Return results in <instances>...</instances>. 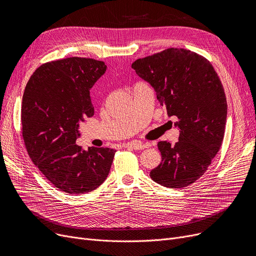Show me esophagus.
Masks as SVG:
<instances>
[{
	"instance_id": "esophagus-1",
	"label": "esophagus",
	"mask_w": 256,
	"mask_h": 256,
	"mask_svg": "<svg viewBox=\"0 0 256 256\" xmlns=\"http://www.w3.org/2000/svg\"><path fill=\"white\" fill-rule=\"evenodd\" d=\"M150 143H141L139 141H132V142H128L126 144H124V147H130V148L136 150H141L144 148H147L150 147Z\"/></svg>"
}]
</instances>
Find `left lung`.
<instances>
[{"mask_svg": "<svg viewBox=\"0 0 256 256\" xmlns=\"http://www.w3.org/2000/svg\"><path fill=\"white\" fill-rule=\"evenodd\" d=\"M148 82L169 116H176L178 141L158 143L162 162L150 171L156 182L184 188L204 176L224 138L227 102L210 62L184 48H171L132 64Z\"/></svg>", "mask_w": 256, "mask_h": 256, "instance_id": "1", "label": "left lung"}]
</instances>
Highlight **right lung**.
<instances>
[{"label": "right lung", "mask_w": 256, "mask_h": 256, "mask_svg": "<svg viewBox=\"0 0 256 256\" xmlns=\"http://www.w3.org/2000/svg\"><path fill=\"white\" fill-rule=\"evenodd\" d=\"M104 62L72 57L39 66L22 102V138L32 162L60 191L80 195L98 188L116 150L76 144L78 124L94 114L90 89L104 74Z\"/></svg>", "instance_id": "1"}]
</instances>
